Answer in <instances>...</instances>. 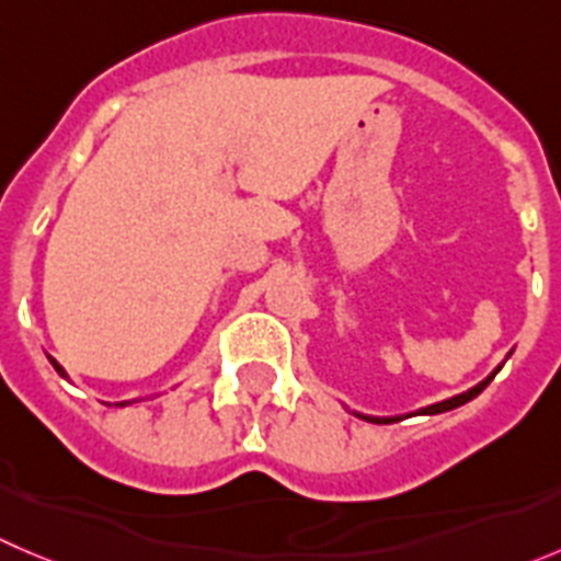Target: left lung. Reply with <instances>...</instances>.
Segmentation results:
<instances>
[{
	"label": "left lung",
	"mask_w": 561,
	"mask_h": 561,
	"mask_svg": "<svg viewBox=\"0 0 561 561\" xmlns=\"http://www.w3.org/2000/svg\"><path fill=\"white\" fill-rule=\"evenodd\" d=\"M510 357V355H506ZM501 371V366L499 369L493 371V375L490 377H484L482 382H479V386H473L471 391H466V393H457V397H451V399H444V402H435V404H430V408H421L419 410V415H437V413H446V410H455V408H460V404H466V402H471L473 397H479V393L484 391V388L490 386V380H493L495 375H499ZM357 419H366V421H371V424H393V421H399L397 415H393V419H380V415H364V413H355Z\"/></svg>",
	"instance_id": "left-lung-1"
}]
</instances>
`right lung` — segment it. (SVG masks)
Wrapping results in <instances>:
<instances>
[{"label": "right lung", "mask_w": 561, "mask_h": 561, "mask_svg": "<svg viewBox=\"0 0 561 561\" xmlns=\"http://www.w3.org/2000/svg\"><path fill=\"white\" fill-rule=\"evenodd\" d=\"M49 360H51V366H55V369H57V375H60V377H68V375H66V369H62V366L57 364L55 357H49ZM121 404H126V402H121Z\"/></svg>", "instance_id": "1"}]
</instances>
